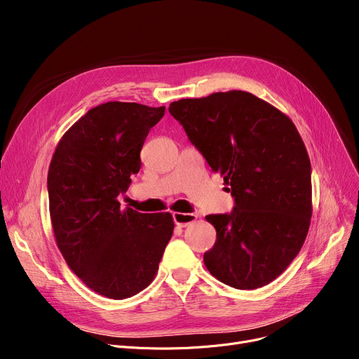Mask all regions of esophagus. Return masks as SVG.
<instances>
[{"mask_svg":"<svg viewBox=\"0 0 359 359\" xmlns=\"http://www.w3.org/2000/svg\"><path fill=\"white\" fill-rule=\"evenodd\" d=\"M198 215L196 214H184V212H173V219H175V224L177 225V227L183 229V227H187V225H191L196 221Z\"/></svg>","mask_w":359,"mask_h":359,"instance_id":"34e87169","label":"esophagus"}]
</instances>
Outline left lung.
Instances as JSON below:
<instances>
[{
  "mask_svg": "<svg viewBox=\"0 0 359 359\" xmlns=\"http://www.w3.org/2000/svg\"><path fill=\"white\" fill-rule=\"evenodd\" d=\"M172 115L234 198L230 214L206 215L217 241L203 263L237 290L268 285L307 237L311 164L292 121L252 93L233 90L170 103Z\"/></svg>",
  "mask_w": 359,
  "mask_h": 359,
  "instance_id": "1",
  "label": "left lung"
}]
</instances>
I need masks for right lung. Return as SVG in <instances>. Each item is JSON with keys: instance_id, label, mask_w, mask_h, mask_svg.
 Returning a JSON list of instances; mask_svg holds the SVG:
<instances>
[{"instance_id": "1", "label": "right lung", "mask_w": 359, "mask_h": 359, "mask_svg": "<svg viewBox=\"0 0 359 359\" xmlns=\"http://www.w3.org/2000/svg\"><path fill=\"white\" fill-rule=\"evenodd\" d=\"M165 107L107 102L62 137L48 172L56 244L84 284L111 299L138 294L154 279L175 222L168 212L122 210L119 195L141 168V148Z\"/></svg>"}]
</instances>
